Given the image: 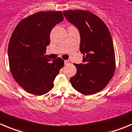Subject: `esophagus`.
<instances>
[{"instance_id": "34e87169", "label": "esophagus", "mask_w": 132, "mask_h": 132, "mask_svg": "<svg viewBox=\"0 0 132 132\" xmlns=\"http://www.w3.org/2000/svg\"><path fill=\"white\" fill-rule=\"evenodd\" d=\"M70 64V61H69L68 60H64V64L65 65H68Z\"/></svg>"}]
</instances>
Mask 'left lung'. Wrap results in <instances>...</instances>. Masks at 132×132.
I'll list each match as a JSON object with an SVG mask.
<instances>
[{
    "label": "left lung",
    "instance_id": "8db88e82",
    "mask_svg": "<svg viewBox=\"0 0 132 132\" xmlns=\"http://www.w3.org/2000/svg\"><path fill=\"white\" fill-rule=\"evenodd\" d=\"M68 21L74 24L81 37L83 64H74L77 73L70 79L77 91L92 95L105 88L115 71L113 40L106 24L87 10H65Z\"/></svg>",
    "mask_w": 132,
    "mask_h": 132
}]
</instances>
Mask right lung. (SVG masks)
<instances>
[{
	"instance_id": "right-lung-1",
	"label": "right lung",
	"mask_w": 132,
	"mask_h": 132,
	"mask_svg": "<svg viewBox=\"0 0 132 132\" xmlns=\"http://www.w3.org/2000/svg\"><path fill=\"white\" fill-rule=\"evenodd\" d=\"M64 19L62 12H40L22 19L16 26L8 45V60L15 81L36 96L47 93L64 65L57 58L45 56L52 29Z\"/></svg>"
}]
</instances>
